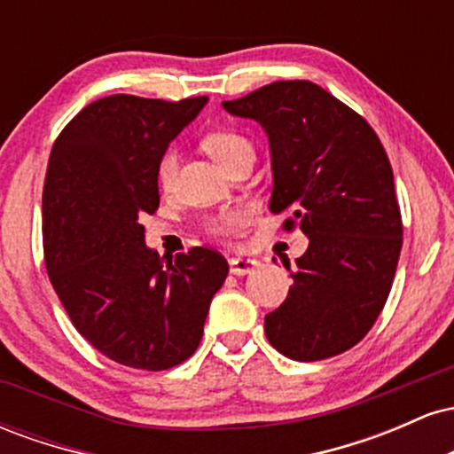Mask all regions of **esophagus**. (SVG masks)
I'll return each instance as SVG.
<instances>
[{
    "label": "esophagus",
    "instance_id": "1",
    "mask_svg": "<svg viewBox=\"0 0 454 454\" xmlns=\"http://www.w3.org/2000/svg\"><path fill=\"white\" fill-rule=\"evenodd\" d=\"M260 267L258 260L254 258H231V273L232 275H247V273H254Z\"/></svg>",
    "mask_w": 454,
    "mask_h": 454
}]
</instances>
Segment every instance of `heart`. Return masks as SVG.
<instances>
[{
	"instance_id": "1",
	"label": "heart",
	"mask_w": 454,
	"mask_h": 454,
	"mask_svg": "<svg viewBox=\"0 0 454 454\" xmlns=\"http://www.w3.org/2000/svg\"><path fill=\"white\" fill-rule=\"evenodd\" d=\"M202 147H205L207 153L211 155L222 168H226L228 164L234 158L245 153V151H254L252 143L243 137V134L234 132V129H213V132L207 134L202 138ZM176 173V153L173 149L164 151L161 158L158 160V166H155V179L161 190H168L170 184H173ZM249 215L247 211L243 209H226L215 213V215L209 217L205 223L207 232H211L213 237H232V234L241 232L245 226H247Z\"/></svg>"
}]
</instances>
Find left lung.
I'll list each match as a JSON object with an SVG mask.
<instances>
[{
    "mask_svg": "<svg viewBox=\"0 0 454 454\" xmlns=\"http://www.w3.org/2000/svg\"><path fill=\"white\" fill-rule=\"evenodd\" d=\"M264 128L273 166L269 209L299 226L309 247L294 284L264 316L270 346L322 361L356 346L378 320L397 270L403 226L393 168L358 113L309 81H278L222 102Z\"/></svg>",
    "mask_w": 454,
    "mask_h": 454,
    "instance_id": "8db88e82",
    "label": "left lung"
}]
</instances>
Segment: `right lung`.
<instances>
[{
  "label": "right lung",
  "instance_id": "1",
  "mask_svg": "<svg viewBox=\"0 0 454 454\" xmlns=\"http://www.w3.org/2000/svg\"><path fill=\"white\" fill-rule=\"evenodd\" d=\"M207 100L102 98L51 151L43 194L49 279L76 331L126 367L164 372L190 358L228 275L215 249L160 258L140 223L160 207L158 160Z\"/></svg>",
  "mask_w": 454,
  "mask_h": 454
}]
</instances>
